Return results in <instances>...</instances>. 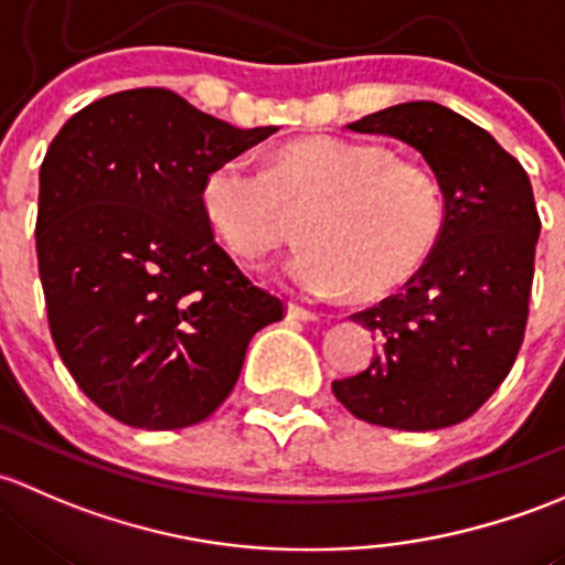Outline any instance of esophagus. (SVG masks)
<instances>
[{
  "label": "esophagus",
  "mask_w": 565,
  "mask_h": 565,
  "mask_svg": "<svg viewBox=\"0 0 565 565\" xmlns=\"http://www.w3.org/2000/svg\"><path fill=\"white\" fill-rule=\"evenodd\" d=\"M288 318H290V321H316L318 312L307 310V307L296 305V301H288Z\"/></svg>",
  "instance_id": "obj_1"
}]
</instances>
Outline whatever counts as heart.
<instances>
[{
  "mask_svg": "<svg viewBox=\"0 0 565 565\" xmlns=\"http://www.w3.org/2000/svg\"><path fill=\"white\" fill-rule=\"evenodd\" d=\"M201 209L223 247L258 264L305 214L307 244L288 277L312 296L381 299L424 269L444 234V198L433 173L392 160L375 143L305 138L260 171L242 157L217 162L201 182Z\"/></svg>",
  "mask_w": 565,
  "mask_h": 565,
  "instance_id": "1",
  "label": "heart"
}]
</instances>
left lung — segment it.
<instances>
[{
  "label": "left lung",
  "mask_w": 565,
  "mask_h": 565,
  "mask_svg": "<svg viewBox=\"0 0 565 565\" xmlns=\"http://www.w3.org/2000/svg\"><path fill=\"white\" fill-rule=\"evenodd\" d=\"M348 130L397 138L424 157L444 193V234L403 290L353 312L381 348L331 392L377 427H451L492 397L525 337L542 231L531 179L490 132L438 103H399Z\"/></svg>",
  "instance_id": "8db88e82"
}]
</instances>
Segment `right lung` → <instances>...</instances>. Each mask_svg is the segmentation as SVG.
Listing matches in <instances>:
<instances>
[{
  "instance_id": "obj_1",
  "label": "right lung",
  "mask_w": 565,
  "mask_h": 565,
  "mask_svg": "<svg viewBox=\"0 0 565 565\" xmlns=\"http://www.w3.org/2000/svg\"><path fill=\"white\" fill-rule=\"evenodd\" d=\"M275 130H239L147 86L81 108L51 141L34 225L51 337L116 422H203L239 381L255 331L282 318L201 209L209 168Z\"/></svg>"
}]
</instances>
